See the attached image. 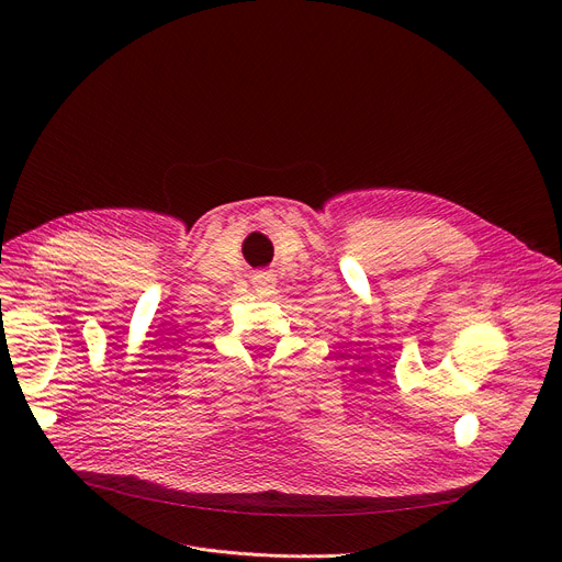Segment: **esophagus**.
I'll list each match as a JSON object with an SVG mask.
<instances>
[{"instance_id": "1", "label": "esophagus", "mask_w": 562, "mask_h": 562, "mask_svg": "<svg viewBox=\"0 0 562 562\" xmlns=\"http://www.w3.org/2000/svg\"><path fill=\"white\" fill-rule=\"evenodd\" d=\"M255 284H257L261 291H269V289H273V278H271L269 273H261V276L255 278Z\"/></svg>"}]
</instances>
